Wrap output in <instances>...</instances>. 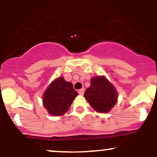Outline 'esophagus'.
I'll return each instance as SVG.
<instances>
[{
	"mask_svg": "<svg viewBox=\"0 0 157 157\" xmlns=\"http://www.w3.org/2000/svg\"><path fill=\"white\" fill-rule=\"evenodd\" d=\"M84 91H85V89H83V88H82V89H80L78 91V93L80 94V95H82L84 94Z\"/></svg>",
	"mask_w": 157,
	"mask_h": 157,
	"instance_id": "esophagus-1",
	"label": "esophagus"
}]
</instances>
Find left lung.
<instances>
[{
    "instance_id": "1",
    "label": "left lung",
    "mask_w": 157,
    "mask_h": 157,
    "mask_svg": "<svg viewBox=\"0 0 157 157\" xmlns=\"http://www.w3.org/2000/svg\"><path fill=\"white\" fill-rule=\"evenodd\" d=\"M84 97L97 112L108 113L116 104L117 94L105 77H96L91 80V86L86 90Z\"/></svg>"
}]
</instances>
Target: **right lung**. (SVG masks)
<instances>
[{
	"label": "right lung",
	"instance_id": "add662e5",
	"mask_svg": "<svg viewBox=\"0 0 157 157\" xmlns=\"http://www.w3.org/2000/svg\"><path fill=\"white\" fill-rule=\"evenodd\" d=\"M77 94L72 83L60 77L53 81L45 91L44 105L50 114L60 116L69 109Z\"/></svg>",
	"mask_w": 157,
	"mask_h": 157
}]
</instances>
